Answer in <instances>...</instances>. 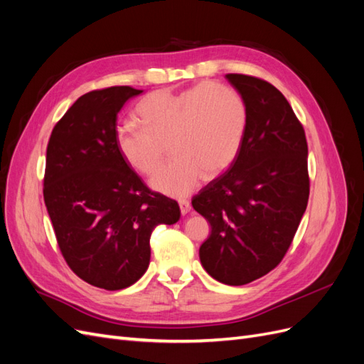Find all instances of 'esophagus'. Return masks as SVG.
Here are the masks:
<instances>
[{
	"mask_svg": "<svg viewBox=\"0 0 364 364\" xmlns=\"http://www.w3.org/2000/svg\"><path fill=\"white\" fill-rule=\"evenodd\" d=\"M179 208H181L182 215H185V214H188V213L191 211V203H190L188 200L181 199V200H179Z\"/></svg>",
	"mask_w": 364,
	"mask_h": 364,
	"instance_id": "34e87169",
	"label": "esophagus"
}]
</instances>
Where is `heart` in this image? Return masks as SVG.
<instances>
[{
	"mask_svg": "<svg viewBox=\"0 0 364 364\" xmlns=\"http://www.w3.org/2000/svg\"><path fill=\"white\" fill-rule=\"evenodd\" d=\"M142 126L119 124L117 146L132 168L150 176L158 170L165 146L174 156L151 186L159 193L185 197L205 176L226 170L237 158L246 135L249 111L234 87L200 83L182 92L156 91L138 106Z\"/></svg>",
	"mask_w": 364,
	"mask_h": 364,
	"instance_id": "b5f03b06",
	"label": "heart"
}]
</instances>
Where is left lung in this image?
<instances>
[{
    "instance_id": "left-lung-1",
    "label": "left lung",
    "mask_w": 364,
    "mask_h": 364,
    "mask_svg": "<svg viewBox=\"0 0 364 364\" xmlns=\"http://www.w3.org/2000/svg\"><path fill=\"white\" fill-rule=\"evenodd\" d=\"M245 98L249 121L230 167L193 197L211 234L203 269L218 282L245 285L282 261L310 196L308 146L301 121L277 87L258 77L226 74Z\"/></svg>"
}]
</instances>
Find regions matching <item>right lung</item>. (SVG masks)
Returning <instances> with one entry per match:
<instances>
[{"label":"right lung","instance_id":"add662e5","mask_svg":"<svg viewBox=\"0 0 364 364\" xmlns=\"http://www.w3.org/2000/svg\"><path fill=\"white\" fill-rule=\"evenodd\" d=\"M142 91L112 86L82 95L54 126L43 200L62 255L77 277L105 290L135 284L150 262V235L181 217L121 155L117 115Z\"/></svg>","mask_w":364,"mask_h":364}]
</instances>
